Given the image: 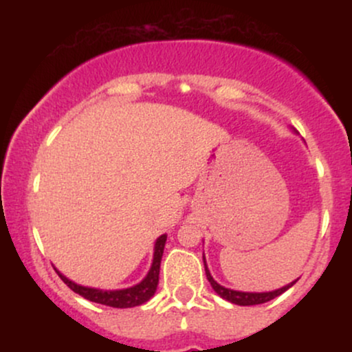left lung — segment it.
Returning a JSON list of instances; mask_svg holds the SVG:
<instances>
[{"label": "left lung", "instance_id": "1", "mask_svg": "<svg viewBox=\"0 0 352 352\" xmlns=\"http://www.w3.org/2000/svg\"><path fill=\"white\" fill-rule=\"evenodd\" d=\"M204 265H205V274H207V280L210 281V285H212V288L215 289V293L220 294V296L223 298V300L233 302V305H240V306H253V305H261V302H266V301H272L276 296H280L281 293H285L286 289L292 288L294 283L298 281L296 280V281L289 283L288 286H283V288L276 289V292H270V293H241V292H233V289L223 288V286L218 285V283L213 280L212 274H210L208 268H207V263H205V256H204Z\"/></svg>", "mask_w": 352, "mask_h": 352}]
</instances>
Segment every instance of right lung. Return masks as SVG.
<instances>
[{"label": "right lung", "instance_id": "add662e5", "mask_svg": "<svg viewBox=\"0 0 352 352\" xmlns=\"http://www.w3.org/2000/svg\"><path fill=\"white\" fill-rule=\"evenodd\" d=\"M165 241H167V235L159 236V240H157L155 243V252H153V263L151 272H148L147 276H145L139 285L132 286V288L117 289V292H102V289L86 288V286L76 285V283L67 280L66 276H63L58 270H56V273L59 274L60 280L66 283L72 292L80 294V296L86 298L89 301L111 306V308H134V306L144 305L145 301L151 300L153 293H155L157 285H159L160 261H162Z\"/></svg>", "mask_w": 352, "mask_h": 352}]
</instances>
